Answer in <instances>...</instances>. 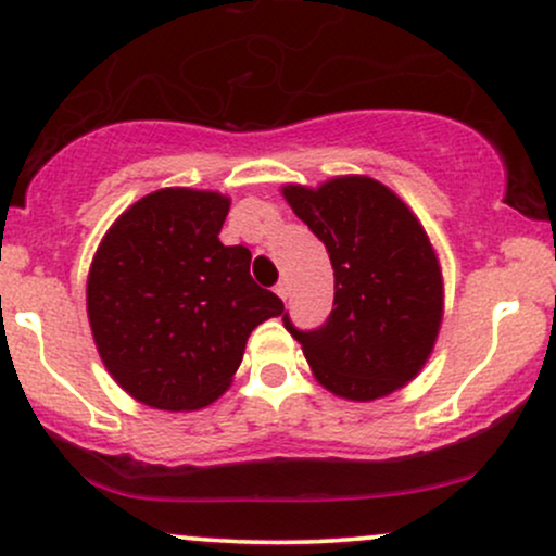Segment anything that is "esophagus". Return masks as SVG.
<instances>
[{
  "label": "esophagus",
  "mask_w": 556,
  "mask_h": 556,
  "mask_svg": "<svg viewBox=\"0 0 556 556\" xmlns=\"http://www.w3.org/2000/svg\"><path fill=\"white\" fill-rule=\"evenodd\" d=\"M274 292H277V295L282 298V300H287V295H290V287H287V282L282 279V282H279L277 287H274Z\"/></svg>",
  "instance_id": "esophagus-1"
}]
</instances>
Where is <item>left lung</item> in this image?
Returning <instances> with one entry per match:
<instances>
[{"label": "left lung", "instance_id": "obj_1", "mask_svg": "<svg viewBox=\"0 0 556 556\" xmlns=\"http://www.w3.org/2000/svg\"><path fill=\"white\" fill-rule=\"evenodd\" d=\"M285 201L327 245L334 308L324 327L285 329L331 394L371 402L397 392L429 361L444 316V279L418 216L366 175L318 188L285 185Z\"/></svg>", "mask_w": 556, "mask_h": 556}]
</instances>
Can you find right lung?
Segmentation results:
<instances>
[{
	"label": "right lung",
	"mask_w": 556,
	"mask_h": 556,
	"mask_svg": "<svg viewBox=\"0 0 556 556\" xmlns=\"http://www.w3.org/2000/svg\"><path fill=\"white\" fill-rule=\"evenodd\" d=\"M229 198L162 188L96 248L86 308L96 350L132 400L188 413L225 394L251 331L285 311L251 279V251L219 240Z\"/></svg>",
	"instance_id": "1"
}]
</instances>
